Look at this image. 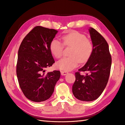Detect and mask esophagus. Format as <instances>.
Returning a JSON list of instances; mask_svg holds the SVG:
<instances>
[{
	"instance_id": "34e87169",
	"label": "esophagus",
	"mask_w": 125,
	"mask_h": 125,
	"mask_svg": "<svg viewBox=\"0 0 125 125\" xmlns=\"http://www.w3.org/2000/svg\"><path fill=\"white\" fill-rule=\"evenodd\" d=\"M61 74L62 75H66L67 74H68V72L67 71H62L61 72Z\"/></svg>"
}]
</instances>
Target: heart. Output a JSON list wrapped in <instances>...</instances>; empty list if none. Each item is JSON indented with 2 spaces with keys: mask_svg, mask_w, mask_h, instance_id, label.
<instances>
[{
  "mask_svg": "<svg viewBox=\"0 0 125 125\" xmlns=\"http://www.w3.org/2000/svg\"><path fill=\"white\" fill-rule=\"evenodd\" d=\"M63 44L56 39L52 41L50 45L51 53L56 58L61 57L64 45L72 47L69 57H65L56 63V66L62 70L71 71L81 63L87 62L94 51V45L83 34L72 31L62 37Z\"/></svg>",
  "mask_w": 125,
  "mask_h": 125,
  "instance_id": "b5f03b06",
  "label": "heart"
}]
</instances>
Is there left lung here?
Returning a JSON list of instances; mask_svg holds the SVG:
<instances>
[{"label":"left lung","mask_w":125,"mask_h":125,"mask_svg":"<svg viewBox=\"0 0 125 125\" xmlns=\"http://www.w3.org/2000/svg\"><path fill=\"white\" fill-rule=\"evenodd\" d=\"M94 51L90 58L75 73V81L72 86L74 97L81 101H91L100 96L107 85L109 78L111 56L104 38L93 28L89 29ZM80 72H87L85 76Z\"/></svg>","instance_id":"8db88e82"}]
</instances>
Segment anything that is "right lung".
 Instances as JSON below:
<instances>
[{"label":"right lung","mask_w":125,"mask_h":125,"mask_svg":"<svg viewBox=\"0 0 125 125\" xmlns=\"http://www.w3.org/2000/svg\"><path fill=\"white\" fill-rule=\"evenodd\" d=\"M57 31L37 26L24 37L18 52L16 74L22 92L34 102L47 100L52 95L59 80L60 71L45 73L55 63L50 43Z\"/></svg>","instance_id":"obj_1"}]
</instances>
